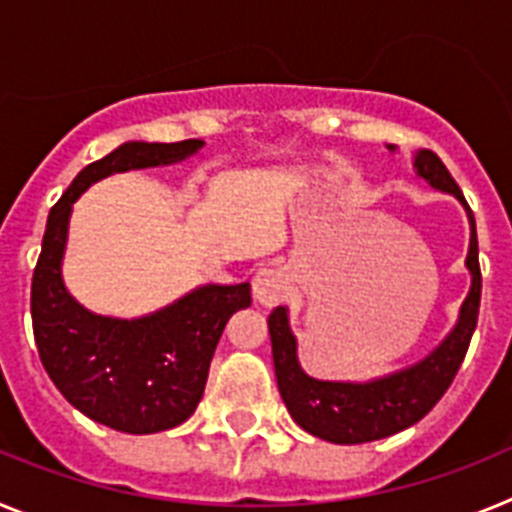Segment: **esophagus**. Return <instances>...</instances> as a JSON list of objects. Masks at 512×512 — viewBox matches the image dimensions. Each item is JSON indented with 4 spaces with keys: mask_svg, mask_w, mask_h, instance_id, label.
Here are the masks:
<instances>
[{
    "mask_svg": "<svg viewBox=\"0 0 512 512\" xmlns=\"http://www.w3.org/2000/svg\"><path fill=\"white\" fill-rule=\"evenodd\" d=\"M292 274L284 266H269V269H261L253 279V297L256 302L264 307H274L279 302H284L292 292Z\"/></svg>",
    "mask_w": 512,
    "mask_h": 512,
    "instance_id": "esophagus-1",
    "label": "esophagus"
}]
</instances>
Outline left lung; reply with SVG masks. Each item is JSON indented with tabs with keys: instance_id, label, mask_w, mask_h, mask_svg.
I'll return each instance as SVG.
<instances>
[{
	"instance_id": "8db88e82",
	"label": "left lung",
	"mask_w": 512,
	"mask_h": 512,
	"mask_svg": "<svg viewBox=\"0 0 512 512\" xmlns=\"http://www.w3.org/2000/svg\"><path fill=\"white\" fill-rule=\"evenodd\" d=\"M395 151V146H390ZM415 171L423 176L433 189L454 194L464 205L469 217V253L467 269L472 274V287L461 305L459 323L449 336L443 338L436 351L418 364L372 379V382H323L302 372L297 361V338L289 328L287 307H277L269 315L271 354H274V372H277L279 395L287 405L289 415L300 428L312 436L330 443H366L400 433L420 418L431 413L433 405L449 390L459 372L461 361L467 356L469 341L477 328L479 297H482V271H479V246L474 212L469 210L459 184L443 166L433 151L415 153Z\"/></svg>"
}]
</instances>
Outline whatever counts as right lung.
<instances>
[{"instance_id":"1","label":"right lung","mask_w":512,"mask_h":512,"mask_svg":"<svg viewBox=\"0 0 512 512\" xmlns=\"http://www.w3.org/2000/svg\"><path fill=\"white\" fill-rule=\"evenodd\" d=\"M202 140H130L81 169L53 205L33 274L30 312L45 372L79 413L122 433H158L197 410L225 325L251 305V284H207L146 318L120 320L81 307L61 277L71 207L110 174L184 161Z\"/></svg>"}]
</instances>
